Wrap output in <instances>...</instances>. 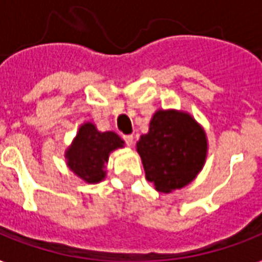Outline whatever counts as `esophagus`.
<instances>
[{"mask_svg": "<svg viewBox=\"0 0 262 262\" xmlns=\"http://www.w3.org/2000/svg\"><path fill=\"white\" fill-rule=\"evenodd\" d=\"M123 140H125V143L130 147V145H133V141H135V137H133V135H125L123 136Z\"/></svg>", "mask_w": 262, "mask_h": 262, "instance_id": "esophagus-1", "label": "esophagus"}]
</instances>
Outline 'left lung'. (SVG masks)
<instances>
[{"label":"left lung","mask_w":262,"mask_h":262,"mask_svg":"<svg viewBox=\"0 0 262 262\" xmlns=\"http://www.w3.org/2000/svg\"><path fill=\"white\" fill-rule=\"evenodd\" d=\"M207 151L203 127L190 114L177 110L156 111L149 130L137 143L145 178L162 193L190 183L201 171Z\"/></svg>","instance_id":"left-lung-1"}]
</instances>
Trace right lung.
I'll list each match as a JSON object with an SVG mask.
<instances>
[{"instance_id": "1", "label": "right lung", "mask_w": 262, "mask_h": 262, "mask_svg": "<svg viewBox=\"0 0 262 262\" xmlns=\"http://www.w3.org/2000/svg\"><path fill=\"white\" fill-rule=\"evenodd\" d=\"M123 147V140L114 132H99L94 123L81 125L72 145L65 152L68 167L88 183L104 179V166L111 152Z\"/></svg>"}]
</instances>
